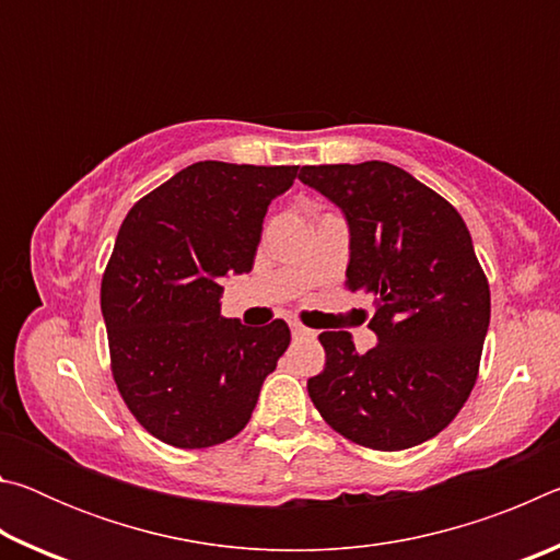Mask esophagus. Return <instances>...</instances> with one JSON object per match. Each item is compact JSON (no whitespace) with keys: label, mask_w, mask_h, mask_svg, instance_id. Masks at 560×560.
Here are the masks:
<instances>
[{"label":"esophagus","mask_w":560,"mask_h":560,"mask_svg":"<svg viewBox=\"0 0 560 560\" xmlns=\"http://www.w3.org/2000/svg\"><path fill=\"white\" fill-rule=\"evenodd\" d=\"M291 336L293 338H308V336H314V330L311 328H306V326H301V324H296V320H291Z\"/></svg>","instance_id":"34e87169"}]
</instances>
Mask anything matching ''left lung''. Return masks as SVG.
<instances>
[{"mask_svg": "<svg viewBox=\"0 0 560 560\" xmlns=\"http://www.w3.org/2000/svg\"><path fill=\"white\" fill-rule=\"evenodd\" d=\"M299 179L346 214V287L373 296L368 328L377 336L358 353L348 330L320 334L326 365L308 377L311 400L363 447L432 440L467 402L489 328V283L467 224L434 189L381 160L306 165Z\"/></svg>", "mask_w": 560, "mask_h": 560, "instance_id": "left-lung-1", "label": "left lung"}]
</instances>
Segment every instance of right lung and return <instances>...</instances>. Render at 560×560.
Masks as SVG:
<instances>
[{
  "mask_svg": "<svg viewBox=\"0 0 560 560\" xmlns=\"http://www.w3.org/2000/svg\"><path fill=\"white\" fill-rule=\"evenodd\" d=\"M299 165L205 160L132 205L101 283L110 371L128 410L179 450L240 434L291 343L281 318L249 328L220 316V281L252 271L273 197Z\"/></svg>",
  "mask_w": 560,
  "mask_h": 560,
  "instance_id": "add662e5",
  "label": "right lung"
}]
</instances>
